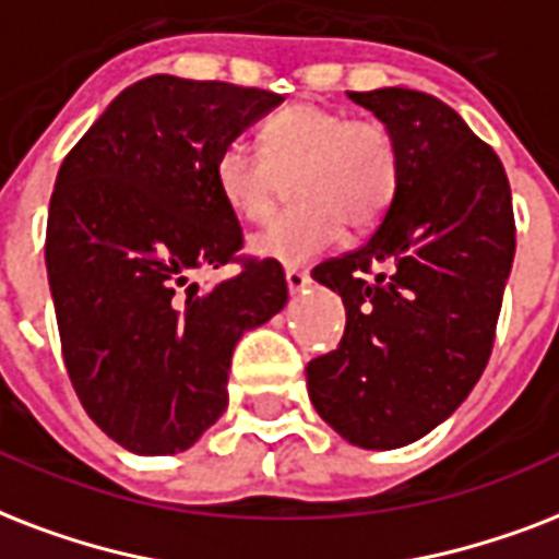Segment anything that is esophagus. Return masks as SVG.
<instances>
[{
  "label": "esophagus",
  "mask_w": 559,
  "mask_h": 559,
  "mask_svg": "<svg viewBox=\"0 0 559 559\" xmlns=\"http://www.w3.org/2000/svg\"><path fill=\"white\" fill-rule=\"evenodd\" d=\"M285 283H288V292L300 294L302 288L311 283V280L306 271H300V267H288V271H285Z\"/></svg>",
  "instance_id": "obj_1"
}]
</instances>
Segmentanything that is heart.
Wrapping results in <instances>:
<instances>
[{
	"label": "heart",
	"instance_id": "1",
	"mask_svg": "<svg viewBox=\"0 0 559 559\" xmlns=\"http://www.w3.org/2000/svg\"><path fill=\"white\" fill-rule=\"evenodd\" d=\"M294 201L250 239V250L283 265L326 253L344 233L370 230L396 198L400 154L388 128L297 104L262 128V151L233 140L215 159V186L239 218H267L285 186Z\"/></svg>",
	"mask_w": 559,
	"mask_h": 559
}]
</instances>
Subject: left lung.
Returning a JSON list of instances; mask_svg holds the SVG:
<instances>
[{
  "label": "left lung",
  "mask_w": 559,
  "mask_h": 559,
  "mask_svg": "<svg viewBox=\"0 0 559 559\" xmlns=\"http://www.w3.org/2000/svg\"><path fill=\"white\" fill-rule=\"evenodd\" d=\"M349 98L396 142L400 186L367 245L311 271L344 300L347 329L306 382L347 443L400 449L481 379L516 253L513 201L496 151L449 104L411 86Z\"/></svg>",
  "instance_id": "1"
}]
</instances>
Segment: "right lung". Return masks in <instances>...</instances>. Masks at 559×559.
I'll return each instance as SVG.
<instances>
[{
	"label": "right lung",
	"mask_w": 559,
	"mask_h": 559,
	"mask_svg": "<svg viewBox=\"0 0 559 559\" xmlns=\"http://www.w3.org/2000/svg\"><path fill=\"white\" fill-rule=\"evenodd\" d=\"M283 95L151 75L116 95L69 151L49 203L46 271L78 400L133 455H177L227 408L233 349L288 302L283 265L250 262L215 186L221 148Z\"/></svg>",
	"instance_id": "1"
}]
</instances>
